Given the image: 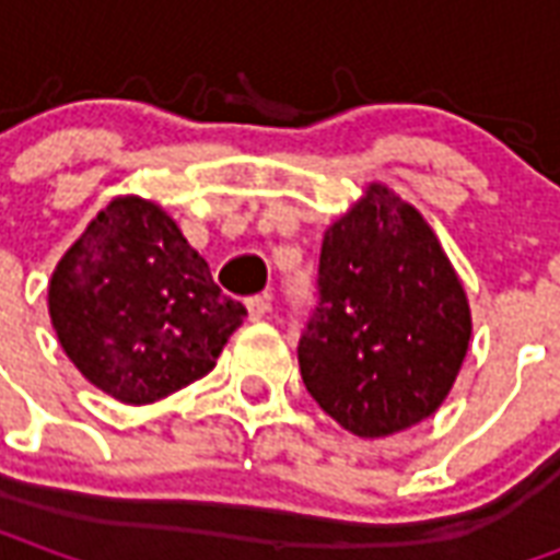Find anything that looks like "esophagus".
I'll return each mask as SVG.
<instances>
[{
	"instance_id": "1",
	"label": "esophagus",
	"mask_w": 560,
	"mask_h": 560,
	"mask_svg": "<svg viewBox=\"0 0 560 560\" xmlns=\"http://www.w3.org/2000/svg\"><path fill=\"white\" fill-rule=\"evenodd\" d=\"M245 308H248V320H260V317L269 315L272 308V296L269 293H257L252 300H245Z\"/></svg>"
}]
</instances>
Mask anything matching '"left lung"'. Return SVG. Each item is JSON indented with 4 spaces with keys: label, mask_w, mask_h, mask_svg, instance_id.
<instances>
[{
    "label": "left lung",
    "mask_w": 560,
    "mask_h": 560,
    "mask_svg": "<svg viewBox=\"0 0 560 560\" xmlns=\"http://www.w3.org/2000/svg\"><path fill=\"white\" fill-rule=\"evenodd\" d=\"M468 341V296L429 221L369 183L324 233L315 315L296 348L305 389L341 429L387 438L441 408Z\"/></svg>",
    "instance_id": "1"
}]
</instances>
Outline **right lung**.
Masks as SVG:
<instances>
[{
  "mask_svg": "<svg viewBox=\"0 0 560 560\" xmlns=\"http://www.w3.org/2000/svg\"><path fill=\"white\" fill-rule=\"evenodd\" d=\"M47 308L68 360L122 405L209 375L245 317L167 209L138 195L114 197L86 224L56 264Z\"/></svg>",
  "mask_w": 560,
  "mask_h": 560,
  "instance_id": "1",
  "label": "right lung"
}]
</instances>
